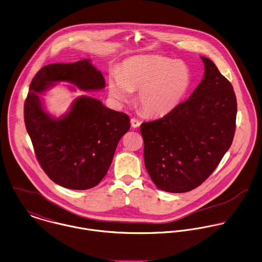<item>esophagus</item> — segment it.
<instances>
[{
    "label": "esophagus",
    "mask_w": 262,
    "mask_h": 262,
    "mask_svg": "<svg viewBox=\"0 0 262 262\" xmlns=\"http://www.w3.org/2000/svg\"><path fill=\"white\" fill-rule=\"evenodd\" d=\"M130 123H132V126L133 127H139L140 125H141V122L138 120V119H136V118H132L130 119Z\"/></svg>",
    "instance_id": "1"
}]
</instances>
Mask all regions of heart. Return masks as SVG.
Listing matches in <instances>:
<instances>
[{"instance_id":"b5f03b06","label":"heart","mask_w":262,"mask_h":262,"mask_svg":"<svg viewBox=\"0 0 262 262\" xmlns=\"http://www.w3.org/2000/svg\"><path fill=\"white\" fill-rule=\"evenodd\" d=\"M191 71L182 62L160 56H143L127 61L119 73L109 78L110 95L126 101L130 91H137V104L150 116L172 111L191 85Z\"/></svg>"}]
</instances>
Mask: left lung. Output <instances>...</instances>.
Returning <instances> with one entry per match:
<instances>
[{"label": "left lung", "instance_id": "1", "mask_svg": "<svg viewBox=\"0 0 262 262\" xmlns=\"http://www.w3.org/2000/svg\"><path fill=\"white\" fill-rule=\"evenodd\" d=\"M205 73L190 96L162 118L143 122L146 169L162 191L186 193L199 187L230 149L237 117L232 83L202 57Z\"/></svg>", "mask_w": 262, "mask_h": 262}]
</instances>
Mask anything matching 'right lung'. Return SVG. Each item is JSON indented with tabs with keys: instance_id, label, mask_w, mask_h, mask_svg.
Segmentation results:
<instances>
[{
	"instance_id": "obj_1",
	"label": "right lung",
	"mask_w": 262,
	"mask_h": 262,
	"mask_svg": "<svg viewBox=\"0 0 262 262\" xmlns=\"http://www.w3.org/2000/svg\"><path fill=\"white\" fill-rule=\"evenodd\" d=\"M57 81L96 91L105 88V79L88 59L50 64L32 78L24 103L26 130L40 167L61 187L88 190L106 176L130 120L125 113L86 96L78 97L66 115L52 117L43 110L39 95Z\"/></svg>"
}]
</instances>
